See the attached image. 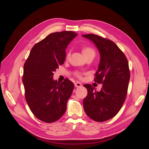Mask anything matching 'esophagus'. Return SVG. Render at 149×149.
Returning <instances> with one entry per match:
<instances>
[{"label": "esophagus", "mask_w": 149, "mask_h": 149, "mask_svg": "<svg viewBox=\"0 0 149 149\" xmlns=\"http://www.w3.org/2000/svg\"><path fill=\"white\" fill-rule=\"evenodd\" d=\"M74 86H76V88L81 87V86H82V84L81 83H79V82H76V83H74Z\"/></svg>", "instance_id": "esophagus-1"}]
</instances>
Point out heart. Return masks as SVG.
I'll use <instances>...</instances> for the list:
<instances>
[{"mask_svg": "<svg viewBox=\"0 0 149 149\" xmlns=\"http://www.w3.org/2000/svg\"><path fill=\"white\" fill-rule=\"evenodd\" d=\"M81 50L83 55L85 58L90 55L95 56V54H96L95 49H94L92 47L88 45H82L81 47ZM69 57H70V53L67 52L66 54V57H65L66 59L68 60L69 58ZM76 76L79 78H81V74L79 73H76Z\"/></svg>", "mask_w": 149, "mask_h": 149, "instance_id": "heart-1", "label": "heart"}]
</instances>
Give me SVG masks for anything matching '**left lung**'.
<instances>
[{
	"label": "left lung",
	"mask_w": 149,
	"mask_h": 149,
	"mask_svg": "<svg viewBox=\"0 0 149 149\" xmlns=\"http://www.w3.org/2000/svg\"><path fill=\"white\" fill-rule=\"evenodd\" d=\"M96 45L101 55L100 63L94 82L102 84L100 91L91 84H84L88 90L83 100L86 114L96 122H104L114 117L123 106L127 96L130 70L127 58L111 40L94 34L84 35Z\"/></svg>",
	"instance_id": "1"
}]
</instances>
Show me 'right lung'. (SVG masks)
<instances>
[{
	"mask_svg": "<svg viewBox=\"0 0 149 149\" xmlns=\"http://www.w3.org/2000/svg\"><path fill=\"white\" fill-rule=\"evenodd\" d=\"M76 33L72 31L54 32L36 43L24 66L22 77L25 97L33 115L51 123L61 118L74 84L66 78L60 83L53 79L54 71L64 63L65 49Z\"/></svg>",
	"mask_w": 149,
	"mask_h": 149,
	"instance_id": "right-lung-1",
	"label": "right lung"
}]
</instances>
